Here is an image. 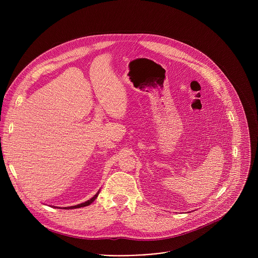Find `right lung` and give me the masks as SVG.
<instances>
[{
  "label": "right lung",
  "instance_id": "1",
  "mask_svg": "<svg viewBox=\"0 0 258 258\" xmlns=\"http://www.w3.org/2000/svg\"><path fill=\"white\" fill-rule=\"evenodd\" d=\"M98 195H99V191L97 192V194L93 197V198H91L90 200H88V201H86V202H84V203H81V204H78V205H75V206H69V207H63V208H65V209H75V208H81V207H85V206H88V205H90L91 203H93L95 200H96V198L98 197Z\"/></svg>",
  "mask_w": 258,
  "mask_h": 258
}]
</instances>
